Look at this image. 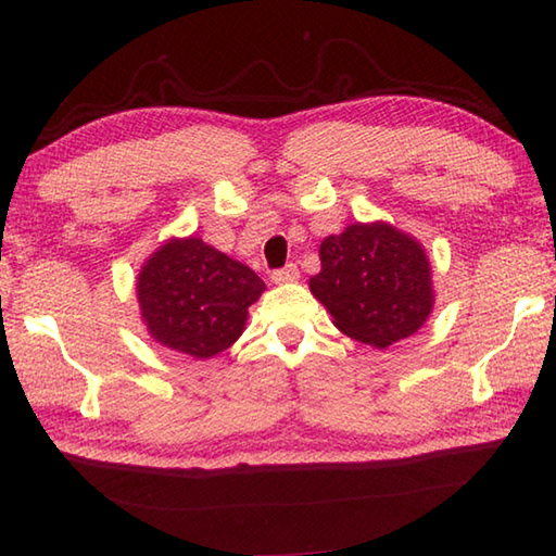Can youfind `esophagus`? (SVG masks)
<instances>
[{"label":"esophagus","mask_w":556,"mask_h":556,"mask_svg":"<svg viewBox=\"0 0 556 556\" xmlns=\"http://www.w3.org/2000/svg\"><path fill=\"white\" fill-rule=\"evenodd\" d=\"M299 277H301V271H299V267L293 265V263L271 271V281H275V285H287V281H296Z\"/></svg>","instance_id":"34e87169"}]
</instances>
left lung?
Instances as JSON below:
<instances>
[{
  "label": "left lung",
  "instance_id": "obj_1",
  "mask_svg": "<svg viewBox=\"0 0 556 556\" xmlns=\"http://www.w3.org/2000/svg\"><path fill=\"white\" fill-rule=\"evenodd\" d=\"M320 260L311 291L346 337L387 349L428 320L434 303L428 255L392 224H351L320 243Z\"/></svg>",
  "mask_w": 556,
  "mask_h": 556
}]
</instances>
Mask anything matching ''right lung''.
Segmentation results:
<instances>
[{
    "mask_svg": "<svg viewBox=\"0 0 556 556\" xmlns=\"http://www.w3.org/2000/svg\"><path fill=\"white\" fill-rule=\"evenodd\" d=\"M138 303L150 337L193 358H212L243 334L248 305L265 291L255 271L203 239H172L146 260Z\"/></svg>",
    "mask_w": 556,
    "mask_h": 556,
    "instance_id": "1",
    "label": "right lung"
}]
</instances>
